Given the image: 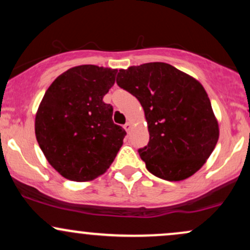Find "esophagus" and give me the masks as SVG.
Returning <instances> with one entry per match:
<instances>
[{"mask_svg": "<svg viewBox=\"0 0 250 250\" xmlns=\"http://www.w3.org/2000/svg\"><path fill=\"white\" fill-rule=\"evenodd\" d=\"M123 128H125V131H127V133H129V131H130V130H131V128H133V127H131V123H129V122H127V123H125V125H123Z\"/></svg>", "mask_w": 250, "mask_h": 250, "instance_id": "obj_1", "label": "esophagus"}]
</instances>
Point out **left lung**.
<instances>
[{"label":"left lung","instance_id":"8db88e82","mask_svg":"<svg viewBox=\"0 0 250 250\" xmlns=\"http://www.w3.org/2000/svg\"><path fill=\"white\" fill-rule=\"evenodd\" d=\"M116 83L145 110L149 142L139 154L148 170L167 181L196 173L219 140V123L202 84L163 62L121 69Z\"/></svg>","mask_w":250,"mask_h":250}]
</instances>
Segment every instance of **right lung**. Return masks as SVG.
Listing matches in <instances>:
<instances>
[{"label": "right lung", "instance_id": "1", "mask_svg": "<svg viewBox=\"0 0 250 250\" xmlns=\"http://www.w3.org/2000/svg\"><path fill=\"white\" fill-rule=\"evenodd\" d=\"M117 70L93 64L61 74L47 89L35 117L40 148L65 179L94 180L110 167L125 130L113 122V107L103 96Z\"/></svg>", "mask_w": 250, "mask_h": 250}]
</instances>
